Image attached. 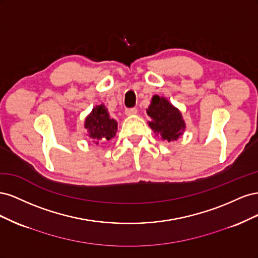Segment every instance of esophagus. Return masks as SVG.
<instances>
[{
    "label": "esophagus",
    "mask_w": 258,
    "mask_h": 258,
    "mask_svg": "<svg viewBox=\"0 0 258 258\" xmlns=\"http://www.w3.org/2000/svg\"><path fill=\"white\" fill-rule=\"evenodd\" d=\"M124 113H126L127 116H134L138 113V110L136 107H132V108H127L126 111H124Z\"/></svg>",
    "instance_id": "34e87169"
}]
</instances>
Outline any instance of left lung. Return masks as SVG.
Segmentation results:
<instances>
[{"label":"left lung","mask_w":258,"mask_h":258,"mask_svg":"<svg viewBox=\"0 0 258 258\" xmlns=\"http://www.w3.org/2000/svg\"><path fill=\"white\" fill-rule=\"evenodd\" d=\"M146 113L152 119L148 121V126L156 136H160L163 141L174 142L185 131L186 123L182 113L165 97L153 96Z\"/></svg>","instance_id":"1"}]
</instances>
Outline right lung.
<instances>
[{"label": "right lung", "instance_id": "add662e5", "mask_svg": "<svg viewBox=\"0 0 258 258\" xmlns=\"http://www.w3.org/2000/svg\"><path fill=\"white\" fill-rule=\"evenodd\" d=\"M84 127L87 136L97 145L99 141H110L115 138L117 132V121L111 118L110 113L104 104L96 105L85 118Z\"/></svg>", "mask_w": 258, "mask_h": 258}]
</instances>
